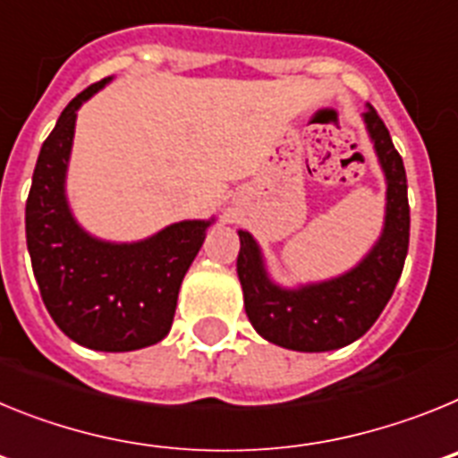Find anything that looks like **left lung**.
Returning a JSON list of instances; mask_svg holds the SVG:
<instances>
[{
    "label": "left lung",
    "instance_id": "obj_1",
    "mask_svg": "<svg viewBox=\"0 0 458 458\" xmlns=\"http://www.w3.org/2000/svg\"><path fill=\"white\" fill-rule=\"evenodd\" d=\"M386 174V225L362 261L339 277L284 289L266 273L264 257L248 232H238L236 270L250 323L268 342L302 353L349 346L376 323L402 277L411 236L406 169L386 123L367 105L362 114Z\"/></svg>",
    "mask_w": 458,
    "mask_h": 458
}]
</instances>
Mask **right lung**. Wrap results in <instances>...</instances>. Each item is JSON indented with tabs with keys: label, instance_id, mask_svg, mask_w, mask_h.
Returning a JSON list of instances; mask_svg holds the SVG:
<instances>
[{
	"label": "right lung",
	"instance_id": "1",
	"mask_svg": "<svg viewBox=\"0 0 458 458\" xmlns=\"http://www.w3.org/2000/svg\"><path fill=\"white\" fill-rule=\"evenodd\" d=\"M109 82L78 93L56 121L31 179L24 225L31 268L52 321L80 346L123 353L167 337L179 289L213 220H183L137 242L87 233L66 199L75 119L84 100Z\"/></svg>",
	"mask_w": 458,
	"mask_h": 458
}]
</instances>
